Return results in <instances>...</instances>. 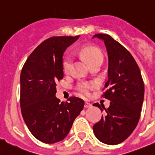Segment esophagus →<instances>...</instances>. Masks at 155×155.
<instances>
[{
    "label": "esophagus",
    "mask_w": 155,
    "mask_h": 155,
    "mask_svg": "<svg viewBox=\"0 0 155 155\" xmlns=\"http://www.w3.org/2000/svg\"><path fill=\"white\" fill-rule=\"evenodd\" d=\"M91 106H92V104L89 103V102H85V105H84L85 108H89V107Z\"/></svg>",
    "instance_id": "1"
}]
</instances>
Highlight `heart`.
Segmentation results:
<instances>
[{"instance_id": "heart-1", "label": "heart", "mask_w": 155, "mask_h": 155, "mask_svg": "<svg viewBox=\"0 0 155 155\" xmlns=\"http://www.w3.org/2000/svg\"><path fill=\"white\" fill-rule=\"evenodd\" d=\"M79 54L83 59L88 62L90 66L96 64V63H102L103 60V54L100 49L93 46H86L82 47L79 51ZM73 57L71 55H67L65 56L63 62V69L65 73H68L70 71L71 67L73 66ZM95 86V83L92 82H82L78 83L77 89L82 95L84 96H88L90 93V90Z\"/></svg>"}]
</instances>
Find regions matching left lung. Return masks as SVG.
Returning <instances> with one entry per match:
<instances>
[{
  "label": "left lung",
  "instance_id": "left-lung-1",
  "mask_svg": "<svg viewBox=\"0 0 155 155\" xmlns=\"http://www.w3.org/2000/svg\"><path fill=\"white\" fill-rule=\"evenodd\" d=\"M93 37L103 40L106 47L108 79L102 96L111 101L108 108L93 104L105 111L93 125V131L100 141L115 145L128 138L138 125L144 101V82L138 64L122 45L108 34H95Z\"/></svg>",
  "mask_w": 155,
  "mask_h": 155
}]
</instances>
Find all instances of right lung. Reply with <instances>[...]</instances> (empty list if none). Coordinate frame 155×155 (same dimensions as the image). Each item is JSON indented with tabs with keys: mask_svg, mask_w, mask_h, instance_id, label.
Instances as JSON below:
<instances>
[{
	"mask_svg": "<svg viewBox=\"0 0 155 155\" xmlns=\"http://www.w3.org/2000/svg\"><path fill=\"white\" fill-rule=\"evenodd\" d=\"M79 37L47 39L32 52L21 70V113L30 132L42 142L64 139L84 107V101L78 97L60 102L55 95L56 82L63 78V53Z\"/></svg>",
	"mask_w": 155,
	"mask_h": 155,
	"instance_id": "right-lung-1",
	"label": "right lung"
}]
</instances>
